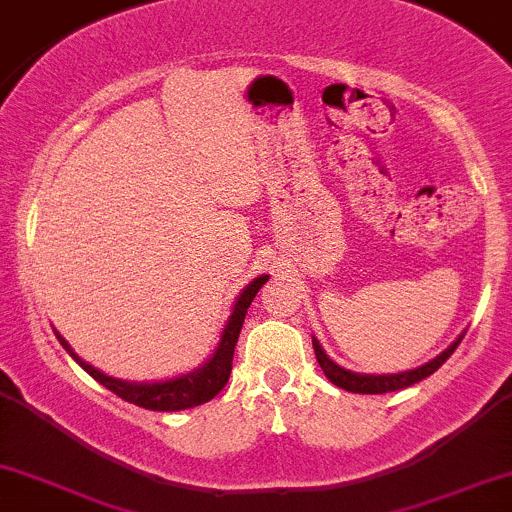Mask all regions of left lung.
I'll list each match as a JSON object with an SVG mask.
<instances>
[{"mask_svg": "<svg viewBox=\"0 0 512 512\" xmlns=\"http://www.w3.org/2000/svg\"><path fill=\"white\" fill-rule=\"evenodd\" d=\"M462 337H464V334H462ZM462 337L457 339V342H452L448 349L443 351V354L433 358V361H428L426 366L407 370V373H395V375H361V373H351V370H344L342 366H337V363H334L332 358L327 356L325 351H322V346L317 344V339H313V346H315L317 363H320V368L325 370V375H327V378H330V383H334L337 387H342V390L358 392V395H383V392L404 390V387L419 383V380H424L431 373H436V370L443 366V363L452 356V351L457 349V344L462 342Z\"/></svg>", "mask_w": 512, "mask_h": 512, "instance_id": "left-lung-1", "label": "left lung"}]
</instances>
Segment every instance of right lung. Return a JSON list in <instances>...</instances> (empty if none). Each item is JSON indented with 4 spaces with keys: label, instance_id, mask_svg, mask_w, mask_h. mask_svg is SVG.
Listing matches in <instances>:
<instances>
[{
    "label": "right lung",
    "instance_id": "obj_1",
    "mask_svg": "<svg viewBox=\"0 0 512 512\" xmlns=\"http://www.w3.org/2000/svg\"><path fill=\"white\" fill-rule=\"evenodd\" d=\"M264 281H267V276H257L248 289L240 293L236 305H233L231 320H228L226 330L221 334V342L216 346L214 356H211L202 368H197L195 373L180 375V378L166 380V383H125V380L110 378V375H105L98 368L88 366L86 361H81V358L72 351V346L64 342L60 334L57 332L55 334L64 349L69 351V356H72L93 380H98V383L108 387L110 392H115L117 397L125 399V402H132L137 404V407L154 409V411H180V409L199 407V404L214 399L223 387H226L228 375H231V368H233V351H236L240 327H243L245 322V313H248L252 298H255L257 291L262 289Z\"/></svg>",
    "mask_w": 512,
    "mask_h": 512
}]
</instances>
